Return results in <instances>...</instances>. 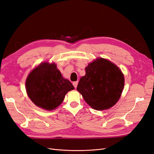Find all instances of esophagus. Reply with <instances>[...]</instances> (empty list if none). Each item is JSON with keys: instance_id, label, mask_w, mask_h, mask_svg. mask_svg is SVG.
Returning <instances> with one entry per match:
<instances>
[{"instance_id": "34e87169", "label": "esophagus", "mask_w": 154, "mask_h": 154, "mask_svg": "<svg viewBox=\"0 0 154 154\" xmlns=\"http://www.w3.org/2000/svg\"><path fill=\"white\" fill-rule=\"evenodd\" d=\"M78 82H73V83H72V85H73V86H74V87H75V88H76L77 86H78Z\"/></svg>"}]
</instances>
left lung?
Wrapping results in <instances>:
<instances>
[{
  "instance_id": "8db88e82",
  "label": "left lung",
  "mask_w": 154,
  "mask_h": 154,
  "mask_svg": "<svg viewBox=\"0 0 154 154\" xmlns=\"http://www.w3.org/2000/svg\"><path fill=\"white\" fill-rule=\"evenodd\" d=\"M85 75L77 87L85 102L97 110L108 109L118 101L125 85L123 74L118 66L102 58L85 68Z\"/></svg>"
}]
</instances>
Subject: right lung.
Listing matches in <instances>:
<instances>
[{
  "label": "right lung",
  "mask_w": 154,
  "mask_h": 154,
  "mask_svg": "<svg viewBox=\"0 0 154 154\" xmlns=\"http://www.w3.org/2000/svg\"><path fill=\"white\" fill-rule=\"evenodd\" d=\"M74 88L54 63L40 64L29 74L26 81V90L30 99L36 106L48 110L57 107L67 91Z\"/></svg>",
  "instance_id": "add662e5"
}]
</instances>
